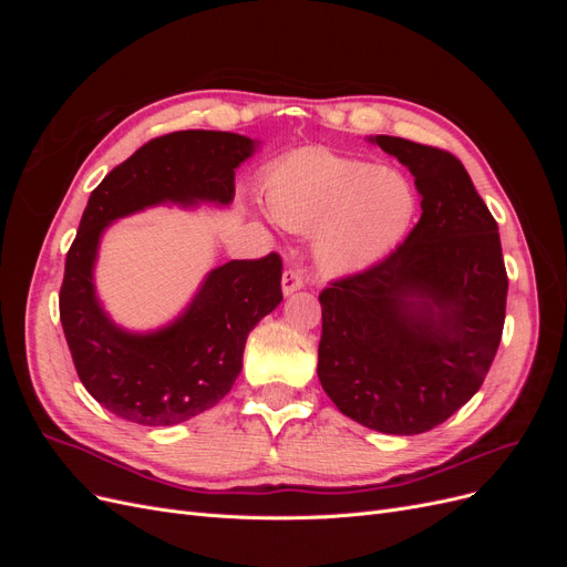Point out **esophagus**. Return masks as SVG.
Instances as JSON below:
<instances>
[{"label":"esophagus","instance_id":"obj_1","mask_svg":"<svg viewBox=\"0 0 567 567\" xmlns=\"http://www.w3.org/2000/svg\"><path fill=\"white\" fill-rule=\"evenodd\" d=\"M305 286V279L302 274L298 269H286L284 277H281V288H284V296H290L296 293V290H300Z\"/></svg>","mask_w":567,"mask_h":567}]
</instances>
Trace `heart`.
<instances>
[{
  "label": "heart",
  "instance_id": "heart-1",
  "mask_svg": "<svg viewBox=\"0 0 567 567\" xmlns=\"http://www.w3.org/2000/svg\"><path fill=\"white\" fill-rule=\"evenodd\" d=\"M267 213L293 231H312V255L333 277L364 271L398 248L416 217L411 182L326 146H305L260 175Z\"/></svg>",
  "mask_w": 567,
  "mask_h": 567
}]
</instances>
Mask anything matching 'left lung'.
Instances as JSON below:
<instances>
[{"instance_id":"8db88e82","label":"left lung","mask_w":567,"mask_h":567,"mask_svg":"<svg viewBox=\"0 0 567 567\" xmlns=\"http://www.w3.org/2000/svg\"><path fill=\"white\" fill-rule=\"evenodd\" d=\"M369 142L414 175L421 219L383 262L321 290L317 373L352 421L419 435L483 385L508 279L499 227L458 158L400 136Z\"/></svg>"}]
</instances>
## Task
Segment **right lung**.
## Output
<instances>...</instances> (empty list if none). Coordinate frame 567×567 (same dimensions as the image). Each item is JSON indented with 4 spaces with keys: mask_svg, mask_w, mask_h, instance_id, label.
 <instances>
[{
    "mask_svg": "<svg viewBox=\"0 0 567 567\" xmlns=\"http://www.w3.org/2000/svg\"><path fill=\"white\" fill-rule=\"evenodd\" d=\"M255 148L234 132H173L134 151L92 192L65 255L59 310L80 381L111 414L177 425L213 409L241 373L248 333L284 300L277 252L215 267L182 315L156 331L123 329L96 296L101 236L115 219L167 203L225 208L236 167Z\"/></svg>",
    "mask_w": 567,
    "mask_h": 567,
    "instance_id": "right-lung-1",
    "label": "right lung"
}]
</instances>
